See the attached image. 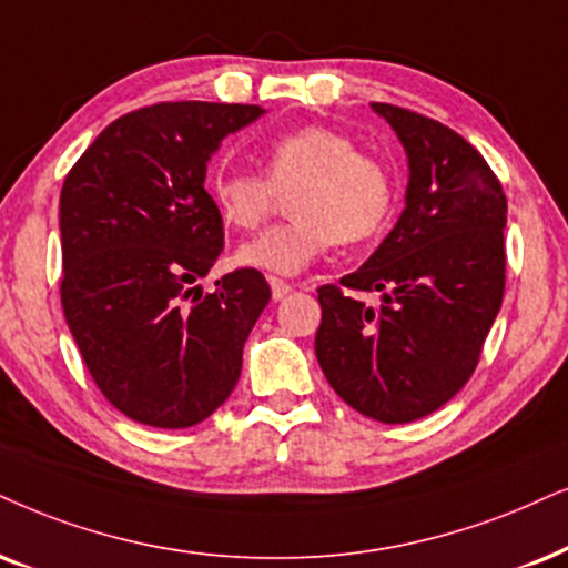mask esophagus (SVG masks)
Wrapping results in <instances>:
<instances>
[{
  "label": "esophagus",
  "mask_w": 568,
  "mask_h": 568,
  "mask_svg": "<svg viewBox=\"0 0 568 568\" xmlns=\"http://www.w3.org/2000/svg\"><path fill=\"white\" fill-rule=\"evenodd\" d=\"M270 288H272V298L280 301V298L288 296V293L293 291V285L285 283V280H280V277H270Z\"/></svg>",
  "instance_id": "1"
}]
</instances>
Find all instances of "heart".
Instances as JSON below:
<instances>
[{
    "label": "heart",
    "instance_id": "obj_1",
    "mask_svg": "<svg viewBox=\"0 0 568 568\" xmlns=\"http://www.w3.org/2000/svg\"><path fill=\"white\" fill-rule=\"evenodd\" d=\"M264 172L222 170L210 181L220 220L256 231L288 196L291 222L243 243L235 260L272 275H298L333 241L364 243L383 231L396 204V181L375 156L333 128L306 125L277 135L264 152Z\"/></svg>",
    "mask_w": 568,
    "mask_h": 568
}]
</instances>
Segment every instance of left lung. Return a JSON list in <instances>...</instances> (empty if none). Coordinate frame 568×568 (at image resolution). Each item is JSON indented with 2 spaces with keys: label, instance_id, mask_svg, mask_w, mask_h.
Instances as JSON below:
<instances>
[{
  "label": "left lung",
  "instance_id": "obj_1",
  "mask_svg": "<svg viewBox=\"0 0 568 568\" xmlns=\"http://www.w3.org/2000/svg\"><path fill=\"white\" fill-rule=\"evenodd\" d=\"M408 156L406 206L341 285H322L314 337L327 383L385 425L448 404L475 372L506 288V193L483 154L448 125L372 102ZM356 292H379L372 310Z\"/></svg>",
  "mask_w": 568,
  "mask_h": 568
}]
</instances>
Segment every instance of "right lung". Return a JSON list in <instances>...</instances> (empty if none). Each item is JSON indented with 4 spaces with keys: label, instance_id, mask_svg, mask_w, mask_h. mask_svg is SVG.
Returning <instances> with one entry per match:
<instances>
[{
    "label": "right lung",
    "instance_id": "1",
    "mask_svg": "<svg viewBox=\"0 0 568 568\" xmlns=\"http://www.w3.org/2000/svg\"><path fill=\"white\" fill-rule=\"evenodd\" d=\"M262 114L256 104L143 106L106 125L64 178V320L104 398L141 425L183 429L217 412L270 304L260 270L227 272L212 293L196 285L225 241L206 162Z\"/></svg>",
    "mask_w": 568,
    "mask_h": 568
}]
</instances>
